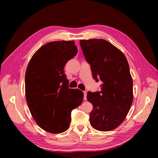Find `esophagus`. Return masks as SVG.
Segmentation results:
<instances>
[{
	"instance_id": "34e87169",
	"label": "esophagus",
	"mask_w": 158,
	"mask_h": 158,
	"mask_svg": "<svg viewBox=\"0 0 158 158\" xmlns=\"http://www.w3.org/2000/svg\"><path fill=\"white\" fill-rule=\"evenodd\" d=\"M83 92H84V99L85 101V100L87 99V92H85V91H84Z\"/></svg>"
}]
</instances>
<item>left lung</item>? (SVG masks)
<instances>
[{"label":"left lung","instance_id":"8db88e82","mask_svg":"<svg viewBox=\"0 0 158 158\" xmlns=\"http://www.w3.org/2000/svg\"><path fill=\"white\" fill-rule=\"evenodd\" d=\"M80 44L94 79L102 82L99 92H88L87 99L94 106L90 125L99 131H112L125 120L132 103L128 61L120 50L105 40H80Z\"/></svg>","mask_w":158,"mask_h":158}]
</instances>
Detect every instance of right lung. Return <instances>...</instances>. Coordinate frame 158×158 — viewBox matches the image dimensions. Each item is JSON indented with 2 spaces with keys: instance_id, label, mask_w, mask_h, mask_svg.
Returning <instances> with one entry per match:
<instances>
[{
  "instance_id": "add662e5",
  "label": "right lung",
  "mask_w": 158,
  "mask_h": 158,
  "mask_svg": "<svg viewBox=\"0 0 158 158\" xmlns=\"http://www.w3.org/2000/svg\"><path fill=\"white\" fill-rule=\"evenodd\" d=\"M74 41L47 43L33 55L25 76L26 98L36 123L44 131L68 130L71 112L83 102L84 94L69 88L64 67L77 54Z\"/></svg>"
}]
</instances>
